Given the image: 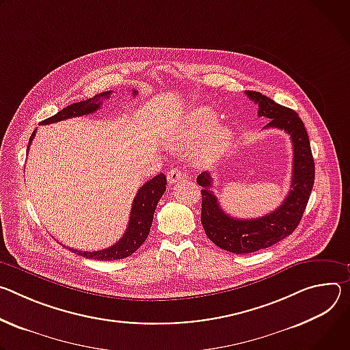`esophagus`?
Returning a JSON list of instances; mask_svg holds the SVG:
<instances>
[{"mask_svg":"<svg viewBox=\"0 0 350 350\" xmlns=\"http://www.w3.org/2000/svg\"><path fill=\"white\" fill-rule=\"evenodd\" d=\"M183 178V174L178 170V168H172L168 171V175H167V179H168V183H176L178 180H180Z\"/></svg>","mask_w":350,"mask_h":350,"instance_id":"esophagus-1","label":"esophagus"}]
</instances>
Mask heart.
Segmentation results:
<instances>
[{
  "mask_svg": "<svg viewBox=\"0 0 350 350\" xmlns=\"http://www.w3.org/2000/svg\"><path fill=\"white\" fill-rule=\"evenodd\" d=\"M217 116L207 107H198L187 112L183 121L171 133L170 143L174 148L186 150L200 142L198 160L203 164L213 163L228 147L230 140L229 129L217 126Z\"/></svg>",
  "mask_w": 350,
  "mask_h": 350,
  "instance_id": "heart-1",
  "label": "heart"
}]
</instances>
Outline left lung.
<instances>
[{
    "label": "left lung",
    "instance_id": "left-lung-1",
    "mask_svg": "<svg viewBox=\"0 0 350 350\" xmlns=\"http://www.w3.org/2000/svg\"><path fill=\"white\" fill-rule=\"evenodd\" d=\"M246 94L258 104V116L269 120L264 128H278L291 136L293 170L291 190L282 204L273 213L254 219H239L224 213L211 190L213 178L210 172L204 171L198 176V183L203 187L202 224L206 235L218 247L237 254L269 247L289 237L303 217L314 185L312 147L299 115L258 92L247 90Z\"/></svg>",
    "mask_w": 350,
    "mask_h": 350
}]
</instances>
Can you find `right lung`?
<instances>
[{
	"instance_id": "add662e5",
	"label": "right lung",
	"mask_w": 350,
	"mask_h": 350,
	"mask_svg": "<svg viewBox=\"0 0 350 350\" xmlns=\"http://www.w3.org/2000/svg\"><path fill=\"white\" fill-rule=\"evenodd\" d=\"M112 92H103L93 98H89L86 101H79V103H73L65 108H62L59 112L55 115L50 116V118L42 121V125H49L54 122H59L64 120L73 118V116H82V115H89L97 111L101 107V103L104 98H108ZM133 97L137 94V90L132 92ZM36 135V131L31 133L29 139V146L27 151L30 147V143ZM165 185H167V176L164 174H159L152 176L150 180H147L136 193V196L133 199L132 210H131V217H129V224L125 230V234L122 238L116 242L115 245L97 250V252H82V250H76L69 247L75 254H81L86 258H93V260H100V261H109V260H120L131 256L135 253L147 239L148 232L152 224V217L155 207H157L160 199L163 198L164 191H165Z\"/></svg>"
}]
</instances>
